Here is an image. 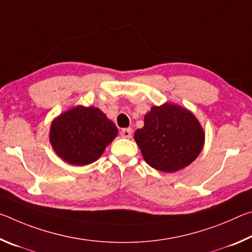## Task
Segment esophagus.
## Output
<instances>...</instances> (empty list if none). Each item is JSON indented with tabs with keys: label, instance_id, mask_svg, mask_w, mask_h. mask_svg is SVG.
<instances>
[{
	"label": "esophagus",
	"instance_id": "esophagus-1",
	"mask_svg": "<svg viewBox=\"0 0 252 252\" xmlns=\"http://www.w3.org/2000/svg\"><path fill=\"white\" fill-rule=\"evenodd\" d=\"M121 136L126 139H130L132 136V129L131 127H127V129H122L121 130Z\"/></svg>",
	"mask_w": 252,
	"mask_h": 252
}]
</instances>
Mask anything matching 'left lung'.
<instances>
[{"instance_id": "obj_1", "label": "left lung", "mask_w": 252, "mask_h": 252, "mask_svg": "<svg viewBox=\"0 0 252 252\" xmlns=\"http://www.w3.org/2000/svg\"><path fill=\"white\" fill-rule=\"evenodd\" d=\"M134 139L150 167L174 172L189 165L201 152L204 134L192 113L174 104L153 106Z\"/></svg>"}]
</instances>
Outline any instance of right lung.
<instances>
[{"instance_id": "right-lung-1", "label": "right lung", "mask_w": 252, "mask_h": 252, "mask_svg": "<svg viewBox=\"0 0 252 252\" xmlns=\"http://www.w3.org/2000/svg\"><path fill=\"white\" fill-rule=\"evenodd\" d=\"M117 134L116 125L101 110L76 106L53 121L50 141L63 160L85 165L97 160Z\"/></svg>"}]
</instances>
